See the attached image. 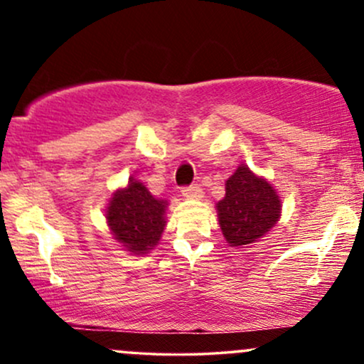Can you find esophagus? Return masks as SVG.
Returning <instances> with one entry per match:
<instances>
[{
	"label": "esophagus",
	"mask_w": 364,
	"mask_h": 364,
	"mask_svg": "<svg viewBox=\"0 0 364 364\" xmlns=\"http://www.w3.org/2000/svg\"><path fill=\"white\" fill-rule=\"evenodd\" d=\"M181 193H183V196H186V198H193V200H200L203 196L202 195V188L196 186V185L181 188Z\"/></svg>",
	"instance_id": "obj_1"
}]
</instances>
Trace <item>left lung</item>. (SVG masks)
I'll return each instance as SVG.
<instances>
[{
    "mask_svg": "<svg viewBox=\"0 0 364 364\" xmlns=\"http://www.w3.org/2000/svg\"><path fill=\"white\" fill-rule=\"evenodd\" d=\"M281 198L267 179L241 164L225 181V196L217 203V215L229 246L257 243L281 217Z\"/></svg>",
    "mask_w": 364,
    "mask_h": 364,
    "instance_id": "8db88e82",
    "label": "left lung"
}]
</instances>
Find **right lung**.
<instances>
[{"label":"right lung","mask_w":364,"mask_h":364,"mask_svg":"<svg viewBox=\"0 0 364 364\" xmlns=\"http://www.w3.org/2000/svg\"><path fill=\"white\" fill-rule=\"evenodd\" d=\"M168 200H159L139 179L129 178L128 186L112 193L106 219L114 240L135 255H145L161 240L166 228Z\"/></svg>","instance_id":"obj_1"}]
</instances>
